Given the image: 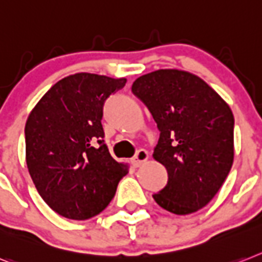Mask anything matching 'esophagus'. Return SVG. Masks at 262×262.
Returning a JSON list of instances; mask_svg holds the SVG:
<instances>
[{"label":"esophagus","mask_w":262,"mask_h":262,"mask_svg":"<svg viewBox=\"0 0 262 262\" xmlns=\"http://www.w3.org/2000/svg\"><path fill=\"white\" fill-rule=\"evenodd\" d=\"M147 159H148V152H147L146 150H139L136 152L135 157H134L133 165L135 166V167H139V166L143 165Z\"/></svg>","instance_id":"esophagus-1"}]
</instances>
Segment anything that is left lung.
<instances>
[{"instance_id":"obj_1","label":"left lung","mask_w":262,"mask_h":262,"mask_svg":"<svg viewBox=\"0 0 262 262\" xmlns=\"http://www.w3.org/2000/svg\"><path fill=\"white\" fill-rule=\"evenodd\" d=\"M133 92L150 110L161 136L154 159L165 166L167 185L154 200L186 215L218 193L234 159V116L204 80L181 69H158L138 77Z\"/></svg>"}]
</instances>
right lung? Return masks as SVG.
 <instances>
[{"label":"right lung","instance_id":"1","mask_svg":"<svg viewBox=\"0 0 262 262\" xmlns=\"http://www.w3.org/2000/svg\"><path fill=\"white\" fill-rule=\"evenodd\" d=\"M127 79L75 73L41 97L25 124L30 178L52 210L83 221L103 211L128 165L116 162L104 143L103 105Z\"/></svg>","mask_w":262,"mask_h":262}]
</instances>
